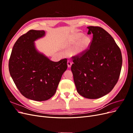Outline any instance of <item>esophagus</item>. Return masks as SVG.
Listing matches in <instances>:
<instances>
[{
	"instance_id": "esophagus-1",
	"label": "esophagus",
	"mask_w": 133,
	"mask_h": 133,
	"mask_svg": "<svg viewBox=\"0 0 133 133\" xmlns=\"http://www.w3.org/2000/svg\"><path fill=\"white\" fill-rule=\"evenodd\" d=\"M67 64H68V67H69V68L71 67L72 63H71V62H70V60H68V62H67Z\"/></svg>"
}]
</instances>
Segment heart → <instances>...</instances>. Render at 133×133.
I'll list each match as a JSON object with an SVG mask.
<instances>
[{
  "instance_id": "heart-1",
  "label": "heart",
  "mask_w": 133,
  "mask_h": 133,
  "mask_svg": "<svg viewBox=\"0 0 133 133\" xmlns=\"http://www.w3.org/2000/svg\"><path fill=\"white\" fill-rule=\"evenodd\" d=\"M83 36V34L82 33H78L75 34L72 38L71 43L73 45L79 42L74 50V53L76 55H81L84 53L89 48L90 44L91 39L90 37L88 36H84L82 38Z\"/></svg>"
}]
</instances>
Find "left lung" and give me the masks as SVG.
I'll return each instance as SVG.
<instances>
[{
  "instance_id": "obj_1",
  "label": "left lung",
  "mask_w": 133,
  "mask_h": 133,
  "mask_svg": "<svg viewBox=\"0 0 133 133\" xmlns=\"http://www.w3.org/2000/svg\"><path fill=\"white\" fill-rule=\"evenodd\" d=\"M92 34L89 48L73 57L71 70L78 93L98 99L107 95L117 83L122 66L119 47L108 32L99 26H88Z\"/></svg>"
}]
</instances>
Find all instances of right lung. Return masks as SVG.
I'll return each mask as SVG.
<instances>
[{
    "instance_id": "1",
    "label": "right lung",
    "mask_w": 133,
    "mask_h": 133,
    "mask_svg": "<svg viewBox=\"0 0 133 133\" xmlns=\"http://www.w3.org/2000/svg\"><path fill=\"white\" fill-rule=\"evenodd\" d=\"M45 35L44 30H30L14 44L9 61V70L21 93L35 101L53 96L64 72L67 59L51 61L36 49L34 41Z\"/></svg>"
}]
</instances>
